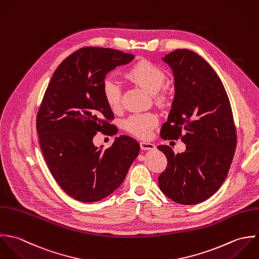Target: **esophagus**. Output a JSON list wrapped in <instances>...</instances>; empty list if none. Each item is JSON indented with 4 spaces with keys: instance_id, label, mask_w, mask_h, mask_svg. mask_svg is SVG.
Here are the masks:
<instances>
[{
    "instance_id": "34e87169",
    "label": "esophagus",
    "mask_w": 259,
    "mask_h": 259,
    "mask_svg": "<svg viewBox=\"0 0 259 259\" xmlns=\"http://www.w3.org/2000/svg\"><path fill=\"white\" fill-rule=\"evenodd\" d=\"M140 147L142 150H154L156 148L155 145L150 142H140Z\"/></svg>"
}]
</instances>
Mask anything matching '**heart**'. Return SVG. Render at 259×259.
I'll return each mask as SVG.
<instances>
[{"instance_id": "b5f03b06", "label": "heart", "mask_w": 259, "mask_h": 259, "mask_svg": "<svg viewBox=\"0 0 259 259\" xmlns=\"http://www.w3.org/2000/svg\"><path fill=\"white\" fill-rule=\"evenodd\" d=\"M126 77L148 93L154 94L156 102L163 103L165 101V94L160 90L165 84L166 74L151 62L147 60L137 62L126 72ZM102 93L111 109L116 110L120 107L122 92L120 84L115 79L108 77L104 80ZM157 122L158 118L153 113H136L125 120V128L137 137L147 138Z\"/></svg>"}]
</instances>
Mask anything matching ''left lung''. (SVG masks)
<instances>
[{"label": "left lung", "mask_w": 259, "mask_h": 259, "mask_svg": "<svg viewBox=\"0 0 259 259\" xmlns=\"http://www.w3.org/2000/svg\"><path fill=\"white\" fill-rule=\"evenodd\" d=\"M162 60L173 71L175 95L160 135L181 138L186 150L175 154L169 146L157 147L168 162L159 188L174 202L193 205L211 197L228 174L236 148L232 110L221 80L202 57L178 49Z\"/></svg>", "instance_id": "8db88e82"}]
</instances>
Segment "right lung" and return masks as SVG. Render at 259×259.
<instances>
[{
    "mask_svg": "<svg viewBox=\"0 0 259 259\" xmlns=\"http://www.w3.org/2000/svg\"><path fill=\"white\" fill-rule=\"evenodd\" d=\"M134 55L85 47L56 69L37 114L42 153L59 186L81 202L100 201L115 191L140 151L132 137H116L103 150L93 144L97 132L117 133L102 84L106 74L130 63Z\"/></svg>",
    "mask_w": 259,
    "mask_h": 259,
    "instance_id": "obj_1",
    "label": "right lung"
}]
</instances>
